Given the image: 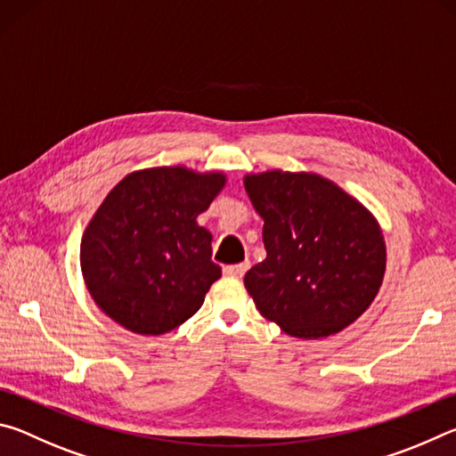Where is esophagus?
<instances>
[{"mask_svg": "<svg viewBox=\"0 0 456 456\" xmlns=\"http://www.w3.org/2000/svg\"><path fill=\"white\" fill-rule=\"evenodd\" d=\"M247 269H249V261H241V264H235V265H225L223 267V272H225V275L241 277V275H245Z\"/></svg>", "mask_w": 456, "mask_h": 456, "instance_id": "obj_1", "label": "esophagus"}]
</instances>
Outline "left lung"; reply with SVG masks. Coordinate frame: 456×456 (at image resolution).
I'll list each match as a JSON object with an SVG mask.
<instances>
[{
    "instance_id": "obj_1",
    "label": "left lung",
    "mask_w": 456,
    "mask_h": 456,
    "mask_svg": "<svg viewBox=\"0 0 456 456\" xmlns=\"http://www.w3.org/2000/svg\"><path fill=\"white\" fill-rule=\"evenodd\" d=\"M243 184L264 219L267 257L243 280L259 314L302 339L348 328L384 280L386 243L374 215L315 173L273 168L245 175Z\"/></svg>"
}]
</instances>
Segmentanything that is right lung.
Segmentation results:
<instances>
[{
    "label": "right lung",
    "instance_id": "add662e5",
    "mask_svg": "<svg viewBox=\"0 0 456 456\" xmlns=\"http://www.w3.org/2000/svg\"><path fill=\"white\" fill-rule=\"evenodd\" d=\"M225 183L219 171L154 167L108 192L80 243L84 283L108 318L160 336L199 312L221 267L211 261L213 235L197 217Z\"/></svg>",
    "mask_w": 456,
    "mask_h": 456
}]
</instances>
